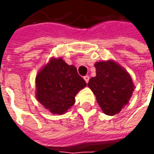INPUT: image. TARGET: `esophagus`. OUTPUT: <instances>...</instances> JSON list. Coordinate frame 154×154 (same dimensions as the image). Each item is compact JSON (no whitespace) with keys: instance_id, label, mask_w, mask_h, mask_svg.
I'll use <instances>...</instances> for the list:
<instances>
[{"instance_id":"obj_1","label":"esophagus","mask_w":154,"mask_h":154,"mask_svg":"<svg viewBox=\"0 0 154 154\" xmlns=\"http://www.w3.org/2000/svg\"><path fill=\"white\" fill-rule=\"evenodd\" d=\"M84 78V80L86 81V82H87V83H88V82H89V79H90V78H89V76H85V77H83Z\"/></svg>"}]
</instances>
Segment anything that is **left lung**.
<instances>
[{"mask_svg":"<svg viewBox=\"0 0 154 154\" xmlns=\"http://www.w3.org/2000/svg\"><path fill=\"white\" fill-rule=\"evenodd\" d=\"M97 76L91 77L88 87L96 96L104 113L115 116L129 103L134 84L127 71L112 60L95 63Z\"/></svg>","mask_w":154,"mask_h":154,"instance_id":"8db88e82","label":"left lung"}]
</instances>
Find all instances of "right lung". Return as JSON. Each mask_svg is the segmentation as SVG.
Here are the masks:
<instances>
[{"label": "right lung", "instance_id": "right-lung-1", "mask_svg": "<svg viewBox=\"0 0 154 154\" xmlns=\"http://www.w3.org/2000/svg\"><path fill=\"white\" fill-rule=\"evenodd\" d=\"M36 98L51 113L63 115L75 103L78 91L87 86L73 65L52 57L35 78Z\"/></svg>", "mask_w": 154, "mask_h": 154}]
</instances>
